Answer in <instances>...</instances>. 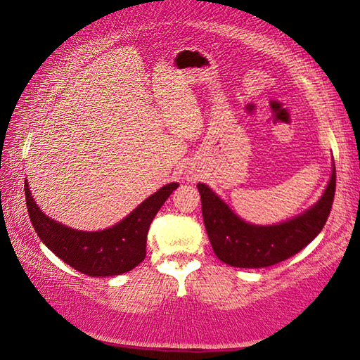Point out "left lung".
<instances>
[{
	"label": "left lung",
	"mask_w": 360,
	"mask_h": 360,
	"mask_svg": "<svg viewBox=\"0 0 360 360\" xmlns=\"http://www.w3.org/2000/svg\"><path fill=\"white\" fill-rule=\"evenodd\" d=\"M335 167L319 202L300 216L276 225H254L243 221L208 186L198 184L202 212L212 251L230 266L264 268L279 264L300 252L321 233L330 214Z\"/></svg>",
	"instance_id": "1"
}]
</instances>
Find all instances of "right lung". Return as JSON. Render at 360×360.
<instances>
[{"mask_svg": "<svg viewBox=\"0 0 360 360\" xmlns=\"http://www.w3.org/2000/svg\"><path fill=\"white\" fill-rule=\"evenodd\" d=\"M178 182L163 186L133 210L124 221L100 231H82L47 217L30 193L25 181L28 216L41 241L65 264L87 276H115L141 264L150 222Z\"/></svg>", "mask_w": 360, "mask_h": 360, "instance_id": "obj_1", "label": "right lung"}]
</instances>
